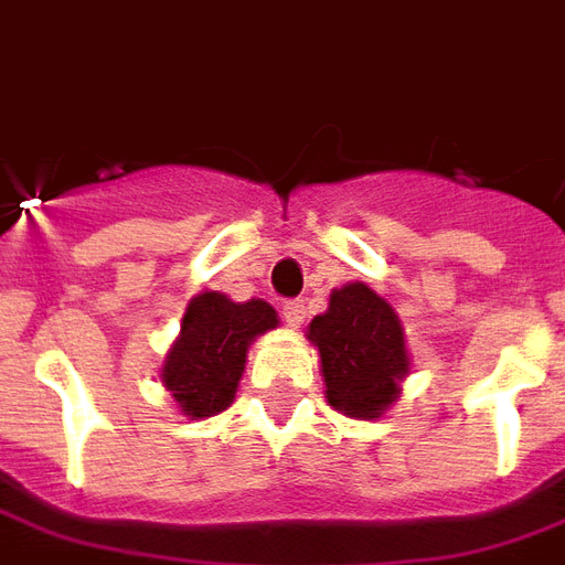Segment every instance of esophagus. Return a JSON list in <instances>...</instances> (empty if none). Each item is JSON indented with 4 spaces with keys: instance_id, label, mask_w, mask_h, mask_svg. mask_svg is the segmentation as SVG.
Here are the masks:
<instances>
[{
    "instance_id": "1",
    "label": "esophagus",
    "mask_w": 565,
    "mask_h": 565,
    "mask_svg": "<svg viewBox=\"0 0 565 565\" xmlns=\"http://www.w3.org/2000/svg\"><path fill=\"white\" fill-rule=\"evenodd\" d=\"M282 321H286L288 328H300V324L307 321V307H303V300H286V303H282Z\"/></svg>"
}]
</instances>
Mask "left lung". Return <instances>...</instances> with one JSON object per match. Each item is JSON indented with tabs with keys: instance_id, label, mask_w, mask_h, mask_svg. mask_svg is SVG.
I'll return each mask as SVG.
<instances>
[{
	"instance_id": "8db88e82",
	"label": "left lung",
	"mask_w": 565,
	"mask_h": 565,
	"mask_svg": "<svg viewBox=\"0 0 565 565\" xmlns=\"http://www.w3.org/2000/svg\"><path fill=\"white\" fill-rule=\"evenodd\" d=\"M318 348L324 393L339 414L375 419L398 398L411 369L402 321L366 282L333 288L328 312L309 321Z\"/></svg>"
}]
</instances>
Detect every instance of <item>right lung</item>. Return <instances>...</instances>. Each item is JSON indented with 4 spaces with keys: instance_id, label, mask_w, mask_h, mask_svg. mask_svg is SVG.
<instances>
[{
    "instance_id": "add662e5",
    "label": "right lung",
    "mask_w": 565,
    "mask_h": 565,
    "mask_svg": "<svg viewBox=\"0 0 565 565\" xmlns=\"http://www.w3.org/2000/svg\"><path fill=\"white\" fill-rule=\"evenodd\" d=\"M279 324L265 300L235 303L220 291H202L186 303L181 337L172 342L160 381L190 419L214 417L235 398L253 339Z\"/></svg>"
}]
</instances>
